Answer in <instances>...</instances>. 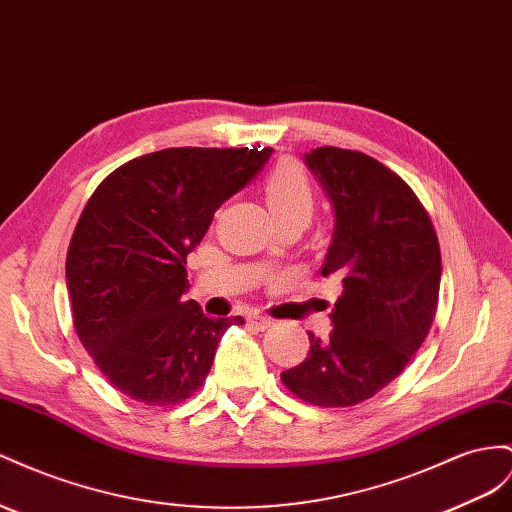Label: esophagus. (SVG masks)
I'll list each match as a JSON object with an SVG mask.
<instances>
[{"label":"esophagus","mask_w":512,"mask_h":512,"mask_svg":"<svg viewBox=\"0 0 512 512\" xmlns=\"http://www.w3.org/2000/svg\"><path fill=\"white\" fill-rule=\"evenodd\" d=\"M247 321H250L258 329H267L273 323L271 319H267V316H262V314H250V316H247Z\"/></svg>","instance_id":"34e87169"}]
</instances>
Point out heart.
Listing matches in <instances>:
<instances>
[{"label":"heart","instance_id":"heart-1","mask_svg":"<svg viewBox=\"0 0 512 512\" xmlns=\"http://www.w3.org/2000/svg\"><path fill=\"white\" fill-rule=\"evenodd\" d=\"M265 198L275 222L303 219L308 224L314 211V191L299 165L282 161L265 178Z\"/></svg>","mask_w":512,"mask_h":512}]
</instances>
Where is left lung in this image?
Returning <instances> with one entry per match:
<instances>
[{"label": "left lung", "instance_id": "8db88e82", "mask_svg": "<svg viewBox=\"0 0 512 512\" xmlns=\"http://www.w3.org/2000/svg\"><path fill=\"white\" fill-rule=\"evenodd\" d=\"M334 206V234L321 275L342 295L325 340L308 331L310 353L282 372L286 388L319 407L372 398L405 370L435 319L441 254L435 228L411 187L357 150L306 153Z\"/></svg>", "mask_w": 512, "mask_h": 512}]
</instances>
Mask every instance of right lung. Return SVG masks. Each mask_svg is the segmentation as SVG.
Wrapping results in <instances>:
<instances>
[{
    "label": "right lung",
    "instance_id": "right-lung-1",
    "mask_svg": "<svg viewBox=\"0 0 512 512\" xmlns=\"http://www.w3.org/2000/svg\"><path fill=\"white\" fill-rule=\"evenodd\" d=\"M260 148V146H258ZM165 148L131 159L90 196L66 254L75 331L107 381L146 405L183 403L241 316L185 299L187 254L273 148Z\"/></svg>",
    "mask_w": 512,
    "mask_h": 512
}]
</instances>
